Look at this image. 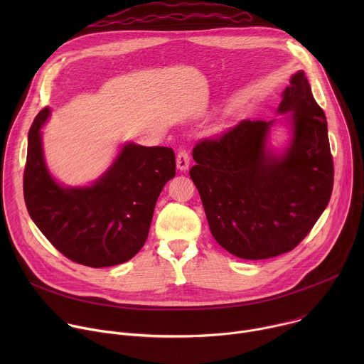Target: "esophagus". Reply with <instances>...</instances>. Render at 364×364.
<instances>
[{"mask_svg":"<svg viewBox=\"0 0 364 364\" xmlns=\"http://www.w3.org/2000/svg\"><path fill=\"white\" fill-rule=\"evenodd\" d=\"M176 163H177V168L180 171H186L188 170V166H190V157H188V152L186 149H180L178 154H177V159H176Z\"/></svg>","mask_w":364,"mask_h":364,"instance_id":"34e87169","label":"esophagus"}]
</instances>
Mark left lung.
<instances>
[{"mask_svg":"<svg viewBox=\"0 0 364 364\" xmlns=\"http://www.w3.org/2000/svg\"><path fill=\"white\" fill-rule=\"evenodd\" d=\"M281 96L277 114L285 115V148L269 142L278 119H243L193 149L190 177L213 237L250 261L292 250L320 219L333 191L327 119L304 70L291 76Z\"/></svg>","mask_w":364,"mask_h":364,"instance_id":"8db88e82","label":"left lung"}]
</instances>
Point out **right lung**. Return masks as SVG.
Listing matches in <instances>:
<instances>
[{
	"label": "right lung",
	"mask_w": 364,
	"mask_h": 364,
	"mask_svg": "<svg viewBox=\"0 0 364 364\" xmlns=\"http://www.w3.org/2000/svg\"><path fill=\"white\" fill-rule=\"evenodd\" d=\"M44 108L28 132L24 200L30 218L60 253L90 268L124 264L144 246L157 198L176 176L167 146L122 145L109 168L89 186H63L47 168L41 127Z\"/></svg>",
	"instance_id": "add662e5"
}]
</instances>
